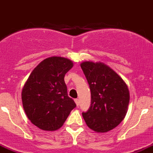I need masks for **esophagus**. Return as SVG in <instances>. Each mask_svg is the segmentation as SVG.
Segmentation results:
<instances>
[{
    "instance_id": "34e87169",
    "label": "esophagus",
    "mask_w": 153,
    "mask_h": 153,
    "mask_svg": "<svg viewBox=\"0 0 153 153\" xmlns=\"http://www.w3.org/2000/svg\"><path fill=\"white\" fill-rule=\"evenodd\" d=\"M74 102H75V104H76L77 106H79V99H74Z\"/></svg>"
}]
</instances>
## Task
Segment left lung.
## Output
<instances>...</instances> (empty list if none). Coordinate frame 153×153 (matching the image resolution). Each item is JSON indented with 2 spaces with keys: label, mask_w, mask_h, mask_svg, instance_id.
<instances>
[{
  "label": "left lung",
  "mask_w": 153,
  "mask_h": 153,
  "mask_svg": "<svg viewBox=\"0 0 153 153\" xmlns=\"http://www.w3.org/2000/svg\"><path fill=\"white\" fill-rule=\"evenodd\" d=\"M81 68L91 92V105L82 112L83 119L94 131L108 132L116 127L127 112L128 87L117 73L103 63L85 61Z\"/></svg>",
  "instance_id": "left-lung-1"
}]
</instances>
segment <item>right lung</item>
<instances>
[{
    "instance_id": "1",
    "label": "right lung",
    "mask_w": 153,
    "mask_h": 153,
    "mask_svg": "<svg viewBox=\"0 0 153 153\" xmlns=\"http://www.w3.org/2000/svg\"><path fill=\"white\" fill-rule=\"evenodd\" d=\"M73 67L71 60L48 57L38 64L25 83L22 102L26 115L43 130L60 128L76 105L68 95L64 76Z\"/></svg>"
}]
</instances>
